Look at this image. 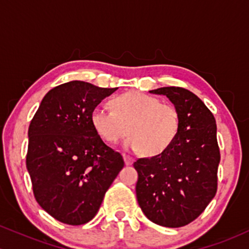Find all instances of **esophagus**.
Wrapping results in <instances>:
<instances>
[{
  "label": "esophagus",
  "instance_id": "esophagus-1",
  "mask_svg": "<svg viewBox=\"0 0 249 249\" xmlns=\"http://www.w3.org/2000/svg\"><path fill=\"white\" fill-rule=\"evenodd\" d=\"M123 158H124L125 165H131L134 161V159L132 158V157L127 156V154H123Z\"/></svg>",
  "mask_w": 249,
  "mask_h": 249
}]
</instances>
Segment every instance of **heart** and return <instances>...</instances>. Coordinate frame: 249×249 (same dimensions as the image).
I'll return each mask as SVG.
<instances>
[{
	"mask_svg": "<svg viewBox=\"0 0 249 249\" xmlns=\"http://www.w3.org/2000/svg\"><path fill=\"white\" fill-rule=\"evenodd\" d=\"M113 111L96 107L91 124L102 139L116 144L127 133V147L142 156L154 157L171 146L180 130V113L174 105L161 103L157 97L131 91L110 102Z\"/></svg>",
	"mask_w": 249,
	"mask_h": 249,
	"instance_id": "b5f03b06",
	"label": "heart"
}]
</instances>
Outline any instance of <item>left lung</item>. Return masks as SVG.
<instances>
[{
    "label": "left lung",
    "mask_w": 249,
    "mask_h": 249,
    "mask_svg": "<svg viewBox=\"0 0 249 249\" xmlns=\"http://www.w3.org/2000/svg\"><path fill=\"white\" fill-rule=\"evenodd\" d=\"M166 96L180 113L178 136L165 152L133 162L136 193L148 220L182 227L205 211L218 190L220 150L215 118L204 102L179 87L150 91Z\"/></svg>",
    "instance_id": "1"
}]
</instances>
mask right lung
Instances as JSON below:
<instances>
[{
    "label": "right lung",
    "mask_w": 249,
    "mask_h": 249,
    "mask_svg": "<svg viewBox=\"0 0 249 249\" xmlns=\"http://www.w3.org/2000/svg\"><path fill=\"white\" fill-rule=\"evenodd\" d=\"M117 90L72 81L51 89L29 125L27 168L39 206L67 225H83L98 212L124 167L91 124V112Z\"/></svg>",
    "instance_id": "add662e5"
}]
</instances>
